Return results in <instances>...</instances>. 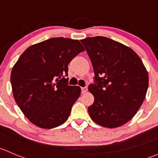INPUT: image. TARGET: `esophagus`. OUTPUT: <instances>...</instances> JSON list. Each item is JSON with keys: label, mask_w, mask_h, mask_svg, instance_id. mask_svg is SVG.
<instances>
[{"label": "esophagus", "mask_w": 158, "mask_h": 158, "mask_svg": "<svg viewBox=\"0 0 158 158\" xmlns=\"http://www.w3.org/2000/svg\"><path fill=\"white\" fill-rule=\"evenodd\" d=\"M87 87H81V92H82V94H85L86 92H87Z\"/></svg>", "instance_id": "34e87169"}]
</instances>
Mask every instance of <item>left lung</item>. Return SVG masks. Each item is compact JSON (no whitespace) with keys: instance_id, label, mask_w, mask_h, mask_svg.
Returning a JSON list of instances; mask_svg holds the SVG:
<instances>
[{"instance_id":"8db88e82","label":"left lung","mask_w":158,"mask_h":158,"mask_svg":"<svg viewBox=\"0 0 158 158\" xmlns=\"http://www.w3.org/2000/svg\"><path fill=\"white\" fill-rule=\"evenodd\" d=\"M94 71L88 90L94 102L88 107L93 121L106 128L128 123L142 104L148 87V74L131 48L104 36L81 40Z\"/></svg>"}]
</instances>
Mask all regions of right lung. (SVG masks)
<instances>
[{
    "label": "right lung",
    "instance_id": "1",
    "mask_svg": "<svg viewBox=\"0 0 158 158\" xmlns=\"http://www.w3.org/2000/svg\"><path fill=\"white\" fill-rule=\"evenodd\" d=\"M84 50L78 40L56 37L20 55L11 71V86L16 103L32 124L52 128L68 119L81 91L68 85V65Z\"/></svg>",
    "mask_w": 158,
    "mask_h": 158
}]
</instances>
